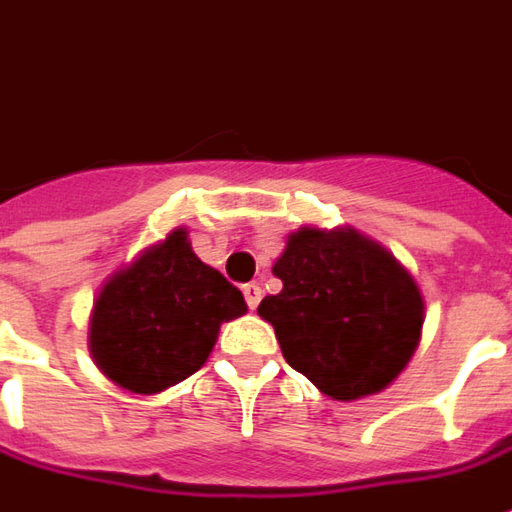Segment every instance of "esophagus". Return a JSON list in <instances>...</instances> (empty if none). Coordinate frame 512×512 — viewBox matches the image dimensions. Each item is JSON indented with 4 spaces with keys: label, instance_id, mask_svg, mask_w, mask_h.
<instances>
[{
    "label": "esophagus",
    "instance_id": "1",
    "mask_svg": "<svg viewBox=\"0 0 512 512\" xmlns=\"http://www.w3.org/2000/svg\"><path fill=\"white\" fill-rule=\"evenodd\" d=\"M244 299H246V304H249V310H257V304H260V299H263V290H260V285H257V282H249V285H244Z\"/></svg>",
    "mask_w": 512,
    "mask_h": 512
}]
</instances>
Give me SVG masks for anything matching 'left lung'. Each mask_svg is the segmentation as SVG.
Wrapping results in <instances>:
<instances>
[{
  "mask_svg": "<svg viewBox=\"0 0 512 512\" xmlns=\"http://www.w3.org/2000/svg\"><path fill=\"white\" fill-rule=\"evenodd\" d=\"M282 279L257 315L282 356L332 400H359L392 384L417 351L425 299L417 279L376 238L354 227L304 224L274 263Z\"/></svg>",
  "mask_w": 512,
  "mask_h": 512,
  "instance_id": "1",
  "label": "left lung"
}]
</instances>
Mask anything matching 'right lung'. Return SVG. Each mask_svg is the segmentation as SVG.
Masks as SVG:
<instances>
[{"label": "right lung", "instance_id": "add662e5", "mask_svg": "<svg viewBox=\"0 0 512 512\" xmlns=\"http://www.w3.org/2000/svg\"><path fill=\"white\" fill-rule=\"evenodd\" d=\"M244 312L241 290L194 255L186 227H175L101 285L87 348L112 384L158 395L197 373L222 323Z\"/></svg>", "mask_w": 512, "mask_h": 512}]
</instances>
